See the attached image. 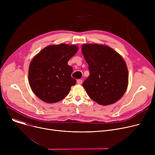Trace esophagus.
Returning <instances> with one entry per match:
<instances>
[{"label": "esophagus", "mask_w": 155, "mask_h": 155, "mask_svg": "<svg viewBox=\"0 0 155 155\" xmlns=\"http://www.w3.org/2000/svg\"><path fill=\"white\" fill-rule=\"evenodd\" d=\"M77 84H82L83 82H82V80H81V79H78V80H77Z\"/></svg>", "instance_id": "obj_1"}]
</instances>
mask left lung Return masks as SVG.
Masks as SVG:
<instances>
[{
	"instance_id": "left-lung-1",
	"label": "left lung",
	"mask_w": 155,
	"mask_h": 155,
	"mask_svg": "<svg viewBox=\"0 0 155 155\" xmlns=\"http://www.w3.org/2000/svg\"><path fill=\"white\" fill-rule=\"evenodd\" d=\"M82 51L90 73L82 84L88 96L102 105L117 102L128 84V71L123 58L111 48L98 44H84Z\"/></svg>"
}]
</instances>
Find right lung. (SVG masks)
<instances>
[{"mask_svg":"<svg viewBox=\"0 0 155 155\" xmlns=\"http://www.w3.org/2000/svg\"><path fill=\"white\" fill-rule=\"evenodd\" d=\"M77 50L73 45H50L34 57L29 68V83L38 98L55 103L68 94L76 80L71 77L73 68L68 61Z\"/></svg>","mask_w":155,"mask_h":155,"instance_id":"1","label":"right lung"}]
</instances>
